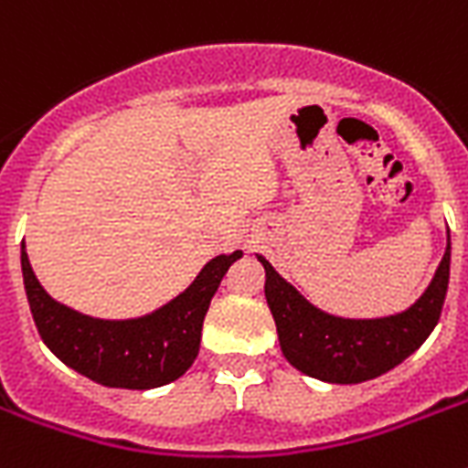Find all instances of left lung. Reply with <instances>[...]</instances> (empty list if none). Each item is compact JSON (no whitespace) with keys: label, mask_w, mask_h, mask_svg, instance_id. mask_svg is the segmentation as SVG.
Listing matches in <instances>:
<instances>
[{"label":"left lung","mask_w":468,"mask_h":468,"mask_svg":"<svg viewBox=\"0 0 468 468\" xmlns=\"http://www.w3.org/2000/svg\"><path fill=\"white\" fill-rule=\"evenodd\" d=\"M450 233V230H447ZM264 296L292 367L327 384H362L413 355L435 330L450 284L452 242L420 299L384 318H340L313 306L262 255Z\"/></svg>","instance_id":"8db88e82"}]
</instances>
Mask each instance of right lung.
<instances>
[{
	"label": "right lung",
	"mask_w": 468,
	"mask_h": 468,
	"mask_svg": "<svg viewBox=\"0 0 468 468\" xmlns=\"http://www.w3.org/2000/svg\"><path fill=\"white\" fill-rule=\"evenodd\" d=\"M242 250L208 260L182 293L138 318H91L55 301L40 286L26 245L21 271L40 337L62 364L109 388L148 391L176 381L198 355L201 327L213 293Z\"/></svg>",
	"instance_id": "obj_1"
}]
</instances>
